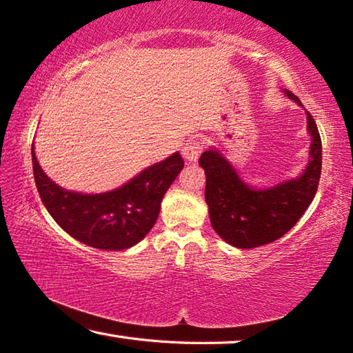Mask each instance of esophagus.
<instances>
[{"label": "esophagus", "instance_id": "obj_1", "mask_svg": "<svg viewBox=\"0 0 353 353\" xmlns=\"http://www.w3.org/2000/svg\"><path fill=\"white\" fill-rule=\"evenodd\" d=\"M204 140L199 139V137H193V139H190L183 145L182 155L188 160V162H196L201 152L204 151Z\"/></svg>", "mask_w": 353, "mask_h": 353}]
</instances>
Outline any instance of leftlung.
Instances as JSON below:
<instances>
[{"mask_svg":"<svg viewBox=\"0 0 353 353\" xmlns=\"http://www.w3.org/2000/svg\"><path fill=\"white\" fill-rule=\"evenodd\" d=\"M286 97L301 101L286 92ZM312 135L307 170L297 179L276 187L255 190L244 183L216 149L201 155L199 165L205 171V202L210 223L216 234L232 246L252 249L270 244L294 227L318 191L322 168V143L318 126L307 112Z\"/></svg>","mask_w":353,"mask_h":353,"instance_id":"obj_1","label":"left lung"}]
</instances>
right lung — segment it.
<instances>
[{"mask_svg":"<svg viewBox=\"0 0 353 353\" xmlns=\"http://www.w3.org/2000/svg\"><path fill=\"white\" fill-rule=\"evenodd\" d=\"M182 168L183 159L176 152L109 193L82 194L52 182L40 168L32 146L35 185L48 213L77 241L105 250L132 248L148 235L166 190Z\"/></svg>","mask_w":353,"mask_h":353,"instance_id":"add662e5","label":"right lung"}]
</instances>
